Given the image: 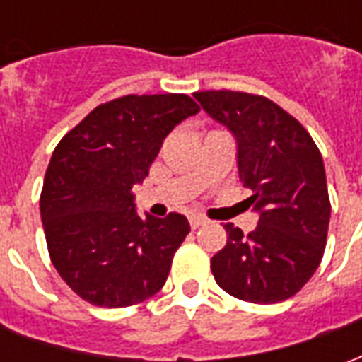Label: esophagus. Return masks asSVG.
I'll list each match as a JSON object with an SVG mask.
<instances>
[{
  "label": "esophagus",
  "mask_w": 362,
  "mask_h": 362,
  "mask_svg": "<svg viewBox=\"0 0 362 362\" xmlns=\"http://www.w3.org/2000/svg\"><path fill=\"white\" fill-rule=\"evenodd\" d=\"M205 223H207V221H205L204 217H197V215H192V217H189V227L194 228V230L199 227H204Z\"/></svg>",
  "instance_id": "34e87169"
}]
</instances>
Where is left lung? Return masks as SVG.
<instances>
[{
	"label": "left lung",
	"instance_id": "1",
	"mask_svg": "<svg viewBox=\"0 0 362 362\" xmlns=\"http://www.w3.org/2000/svg\"><path fill=\"white\" fill-rule=\"evenodd\" d=\"M236 139L238 176L252 189L258 227L244 235L225 225L227 246L211 258L213 277L240 300L273 304L296 295L326 248V170L310 134L266 96L238 90L194 93Z\"/></svg>",
	"mask_w": 362,
	"mask_h": 362
}]
</instances>
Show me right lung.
<instances>
[{
  "mask_svg": "<svg viewBox=\"0 0 362 362\" xmlns=\"http://www.w3.org/2000/svg\"><path fill=\"white\" fill-rule=\"evenodd\" d=\"M197 112L188 95L122 96L96 106L54 149L40 215L52 264L83 300L124 308L163 288L189 223L180 213L143 219L132 189L166 135Z\"/></svg>",
  "mask_w": 362,
  "mask_h": 362,
  "instance_id": "obj_1",
  "label": "right lung"
}]
</instances>
